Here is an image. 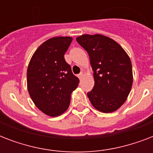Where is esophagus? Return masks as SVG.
I'll use <instances>...</instances> for the list:
<instances>
[{"instance_id":"1","label":"esophagus","mask_w":153,"mask_h":153,"mask_svg":"<svg viewBox=\"0 0 153 153\" xmlns=\"http://www.w3.org/2000/svg\"><path fill=\"white\" fill-rule=\"evenodd\" d=\"M82 76H83V73L82 72V73H80V74H78V78H79V79H81L82 78Z\"/></svg>"}]
</instances>
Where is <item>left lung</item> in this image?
I'll return each mask as SVG.
<instances>
[{"instance_id":"obj_1","label":"left lung","mask_w":153,"mask_h":153,"mask_svg":"<svg viewBox=\"0 0 153 153\" xmlns=\"http://www.w3.org/2000/svg\"><path fill=\"white\" fill-rule=\"evenodd\" d=\"M77 42L90 56L94 86L87 93L93 106L112 113L124 104L133 85L130 59L114 39L102 35H82Z\"/></svg>"}]
</instances>
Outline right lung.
I'll use <instances>...</instances> for the list:
<instances>
[{
    "label": "right lung",
    "instance_id": "add662e5",
    "mask_svg": "<svg viewBox=\"0 0 153 153\" xmlns=\"http://www.w3.org/2000/svg\"><path fill=\"white\" fill-rule=\"evenodd\" d=\"M71 37H54L35 51L27 67L28 93L35 105L47 115L59 116L69 107L71 94L79 79L64 59Z\"/></svg>",
    "mask_w": 153,
    "mask_h": 153
}]
</instances>
